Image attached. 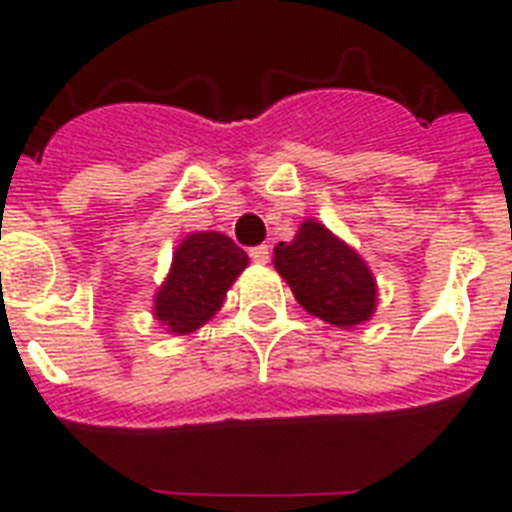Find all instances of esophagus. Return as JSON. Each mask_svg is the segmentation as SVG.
<instances>
[{"mask_svg": "<svg viewBox=\"0 0 512 512\" xmlns=\"http://www.w3.org/2000/svg\"><path fill=\"white\" fill-rule=\"evenodd\" d=\"M249 257H252V263L265 265V263H268V260H271V249L265 247V244H260V247L249 249Z\"/></svg>", "mask_w": 512, "mask_h": 512, "instance_id": "esophagus-1", "label": "esophagus"}]
</instances>
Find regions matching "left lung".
<instances>
[{
	"mask_svg": "<svg viewBox=\"0 0 512 512\" xmlns=\"http://www.w3.org/2000/svg\"><path fill=\"white\" fill-rule=\"evenodd\" d=\"M273 265L297 303L332 327L353 329L377 311V279L364 257L313 217L276 244Z\"/></svg>",
	"mask_w": 512,
	"mask_h": 512,
	"instance_id": "obj_1",
	"label": "left lung"
}]
</instances>
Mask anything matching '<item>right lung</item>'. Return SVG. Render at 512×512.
<instances>
[{
	"label": "right lung",
	"instance_id": "right-lung-1",
	"mask_svg": "<svg viewBox=\"0 0 512 512\" xmlns=\"http://www.w3.org/2000/svg\"><path fill=\"white\" fill-rule=\"evenodd\" d=\"M249 265L244 249L220 231L188 233L172 252L167 279L154 295V319L170 335H191L212 321L228 289Z\"/></svg>",
	"mask_w": 512,
	"mask_h": 512
}]
</instances>
